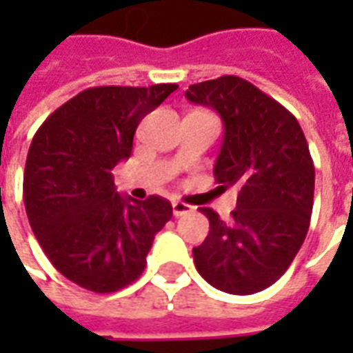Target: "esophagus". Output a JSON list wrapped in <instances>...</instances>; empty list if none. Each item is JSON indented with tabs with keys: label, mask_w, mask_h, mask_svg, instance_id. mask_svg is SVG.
Masks as SVG:
<instances>
[{
	"label": "esophagus",
	"mask_w": 353,
	"mask_h": 353,
	"mask_svg": "<svg viewBox=\"0 0 353 353\" xmlns=\"http://www.w3.org/2000/svg\"><path fill=\"white\" fill-rule=\"evenodd\" d=\"M172 210H174V215H176V217H179V215H185V214H189V212H192V206H189V204H185V202H179V200H176V202H172Z\"/></svg>",
	"instance_id": "1"
}]
</instances>
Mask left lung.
Wrapping results in <instances>:
<instances>
[{
	"instance_id": "obj_1",
	"label": "left lung",
	"mask_w": 353,
	"mask_h": 353,
	"mask_svg": "<svg viewBox=\"0 0 353 353\" xmlns=\"http://www.w3.org/2000/svg\"><path fill=\"white\" fill-rule=\"evenodd\" d=\"M185 96L221 115L214 176L219 189L238 191L230 221L200 208L210 232L192 250L194 265L215 289L252 295L280 280L306 238L316 176L310 149L293 113L242 77L196 83Z\"/></svg>"
}]
</instances>
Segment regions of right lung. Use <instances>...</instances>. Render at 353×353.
<instances>
[{"mask_svg": "<svg viewBox=\"0 0 353 353\" xmlns=\"http://www.w3.org/2000/svg\"><path fill=\"white\" fill-rule=\"evenodd\" d=\"M176 88H87L35 132L24 168L28 221L52 266L79 288L113 293L138 280L172 219L162 196L123 199L111 172L130 157L141 119Z\"/></svg>", "mask_w": 353, "mask_h": 353, "instance_id": "1", "label": "right lung"}]
</instances>
